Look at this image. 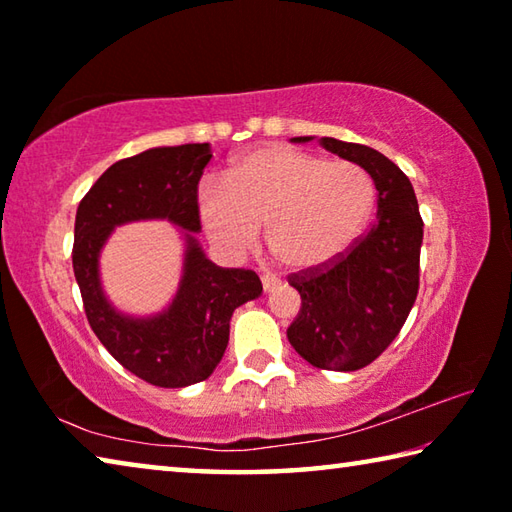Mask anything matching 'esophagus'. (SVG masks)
<instances>
[{
	"instance_id": "obj_1",
	"label": "esophagus",
	"mask_w": 512,
	"mask_h": 512,
	"mask_svg": "<svg viewBox=\"0 0 512 512\" xmlns=\"http://www.w3.org/2000/svg\"><path fill=\"white\" fill-rule=\"evenodd\" d=\"M277 284H280V277H275L273 273H264V275H262V287H264V291L275 289Z\"/></svg>"
}]
</instances>
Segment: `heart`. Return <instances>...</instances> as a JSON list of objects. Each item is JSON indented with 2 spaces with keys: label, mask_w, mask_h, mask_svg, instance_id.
I'll return each mask as SVG.
<instances>
[{
  "label": "heart",
  "mask_w": 512,
  "mask_h": 512,
  "mask_svg": "<svg viewBox=\"0 0 512 512\" xmlns=\"http://www.w3.org/2000/svg\"><path fill=\"white\" fill-rule=\"evenodd\" d=\"M375 185L359 164L264 146L239 158L221 185L198 194V216L216 246L246 253L266 225L277 264L309 271L348 248L368 221Z\"/></svg>",
  "instance_id": "obj_1"
}]
</instances>
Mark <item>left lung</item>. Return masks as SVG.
Here are the masks:
<instances>
[{"label":"left lung","mask_w":512,"mask_h":512,"mask_svg":"<svg viewBox=\"0 0 512 512\" xmlns=\"http://www.w3.org/2000/svg\"><path fill=\"white\" fill-rule=\"evenodd\" d=\"M318 144L368 173L377 214L343 253L289 275L302 305L287 336L311 366L350 372L375 361L409 318L420 289L424 223L411 180L384 153L334 137H320Z\"/></svg>","instance_id":"obj_1"}]
</instances>
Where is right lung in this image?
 Instances as JSON below:
<instances>
[{"mask_svg": "<svg viewBox=\"0 0 512 512\" xmlns=\"http://www.w3.org/2000/svg\"><path fill=\"white\" fill-rule=\"evenodd\" d=\"M210 158V144L162 146L124 158L103 171L76 210L72 264L92 332L121 366L160 388H183L212 375L228 348L232 311L262 296V282L248 268L212 264L187 235L176 300L160 316L133 320L103 298L99 250L115 225L137 219L201 230L198 180Z\"/></svg>", "mask_w": 512, "mask_h": 512, "instance_id": "right-lung-1", "label": "right lung"}]
</instances>
